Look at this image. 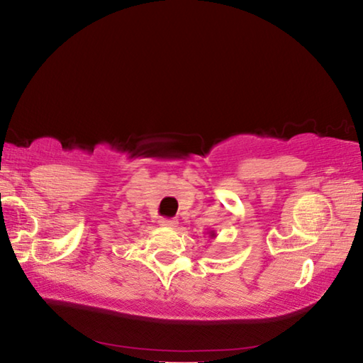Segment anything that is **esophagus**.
Returning <instances> with one entry per match:
<instances>
[{
	"label": "esophagus",
	"mask_w": 363,
	"mask_h": 363,
	"mask_svg": "<svg viewBox=\"0 0 363 363\" xmlns=\"http://www.w3.org/2000/svg\"><path fill=\"white\" fill-rule=\"evenodd\" d=\"M158 224L163 225V227H169V229H173V227L177 225V219H169V218H160L158 219Z\"/></svg>",
	"instance_id": "34e87169"
}]
</instances>
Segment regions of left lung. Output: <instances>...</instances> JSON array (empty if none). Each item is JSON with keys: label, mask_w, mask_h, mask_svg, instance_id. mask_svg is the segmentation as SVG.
<instances>
[{"label": "left lung", "mask_w": 363, "mask_h": 363, "mask_svg": "<svg viewBox=\"0 0 363 363\" xmlns=\"http://www.w3.org/2000/svg\"><path fill=\"white\" fill-rule=\"evenodd\" d=\"M208 233V235H210L211 238H216V232H214V230H210V232H206Z\"/></svg>", "instance_id": "8db88e82"}]
</instances>
